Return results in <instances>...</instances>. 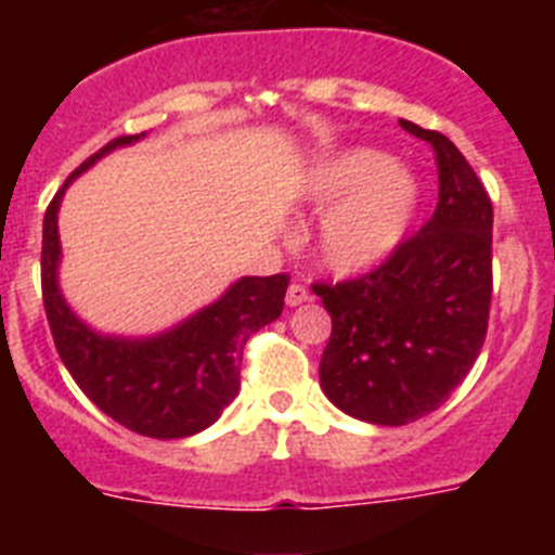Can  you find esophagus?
I'll return each instance as SVG.
<instances>
[{
	"label": "esophagus",
	"mask_w": 555,
	"mask_h": 555,
	"mask_svg": "<svg viewBox=\"0 0 555 555\" xmlns=\"http://www.w3.org/2000/svg\"><path fill=\"white\" fill-rule=\"evenodd\" d=\"M308 297H311V292H308L306 286H302V283H292V286L286 288V302L288 306H302V302L308 300Z\"/></svg>",
	"instance_id": "34e87169"
}]
</instances>
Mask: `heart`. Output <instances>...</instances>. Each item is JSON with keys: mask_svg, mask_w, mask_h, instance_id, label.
Returning a JSON list of instances; mask_svg holds the SVG:
<instances>
[{"mask_svg": "<svg viewBox=\"0 0 555 555\" xmlns=\"http://www.w3.org/2000/svg\"><path fill=\"white\" fill-rule=\"evenodd\" d=\"M317 205H337L320 224V258L336 272L375 267L403 238L416 180L375 150H345L317 166L308 183Z\"/></svg>", "mask_w": 555, "mask_h": 555, "instance_id": "1", "label": "heart"}]
</instances>
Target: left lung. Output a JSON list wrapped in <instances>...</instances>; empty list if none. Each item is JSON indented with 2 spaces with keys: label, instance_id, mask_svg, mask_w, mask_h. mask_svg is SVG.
Here are the masks:
<instances>
[{
  "label": "left lung",
  "instance_id": "obj_1",
  "mask_svg": "<svg viewBox=\"0 0 555 555\" xmlns=\"http://www.w3.org/2000/svg\"><path fill=\"white\" fill-rule=\"evenodd\" d=\"M400 127L434 150V217L372 272L313 283L333 320L322 391L345 414L375 425H409L448 400L483 347L492 306L487 189L448 135L405 119Z\"/></svg>",
  "mask_w": 555,
  "mask_h": 555
}]
</instances>
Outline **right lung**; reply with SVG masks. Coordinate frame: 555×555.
<instances>
[{
	"label": "right lung",
	"mask_w": 555,
	"mask_h": 555,
	"mask_svg": "<svg viewBox=\"0 0 555 555\" xmlns=\"http://www.w3.org/2000/svg\"><path fill=\"white\" fill-rule=\"evenodd\" d=\"M119 135L94 152L77 171L105 152L139 141ZM68 180L43 214L41 292L57 356L88 400L125 428L152 439H183L214 425L242 386V350L247 338L283 311L288 274L242 278L214 306L164 336L111 338L77 320L57 288V208Z\"/></svg>",
	"instance_id": "add662e5"
}]
</instances>
